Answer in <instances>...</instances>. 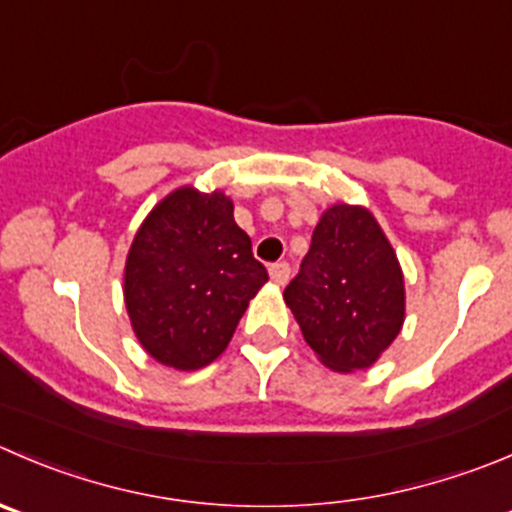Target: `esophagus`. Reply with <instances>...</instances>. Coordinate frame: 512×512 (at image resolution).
Wrapping results in <instances>:
<instances>
[{
    "label": "esophagus",
    "mask_w": 512,
    "mask_h": 512,
    "mask_svg": "<svg viewBox=\"0 0 512 512\" xmlns=\"http://www.w3.org/2000/svg\"><path fill=\"white\" fill-rule=\"evenodd\" d=\"M270 277L275 285H285L290 280V265L287 262H275V265H270Z\"/></svg>",
    "instance_id": "esophagus-1"
}]
</instances>
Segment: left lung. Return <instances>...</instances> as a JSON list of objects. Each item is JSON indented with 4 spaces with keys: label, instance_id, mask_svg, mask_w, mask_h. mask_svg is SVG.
Returning <instances> with one entry per match:
<instances>
[{
    "label": "left lung",
    "instance_id": "1",
    "mask_svg": "<svg viewBox=\"0 0 512 512\" xmlns=\"http://www.w3.org/2000/svg\"><path fill=\"white\" fill-rule=\"evenodd\" d=\"M285 302L327 367L365 370L405 320L403 270L365 207L335 205L320 217Z\"/></svg>",
    "mask_w": 512,
    "mask_h": 512
}]
</instances>
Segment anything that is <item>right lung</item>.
<instances>
[{
  "label": "right lung",
  "instance_id": "1",
  "mask_svg": "<svg viewBox=\"0 0 512 512\" xmlns=\"http://www.w3.org/2000/svg\"><path fill=\"white\" fill-rule=\"evenodd\" d=\"M267 282L222 192L175 190L142 222L124 267V302L142 347L162 365L200 370L222 355Z\"/></svg>",
  "mask_w": 512,
  "mask_h": 512
}]
</instances>
